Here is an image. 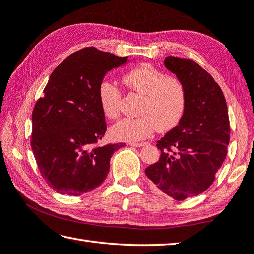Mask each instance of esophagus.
<instances>
[{"mask_svg":"<svg viewBox=\"0 0 254 254\" xmlns=\"http://www.w3.org/2000/svg\"><path fill=\"white\" fill-rule=\"evenodd\" d=\"M130 145L134 146V147H142V146H145L146 143H144V142H142V143H130Z\"/></svg>","mask_w":254,"mask_h":254,"instance_id":"obj_1","label":"esophagus"}]
</instances>
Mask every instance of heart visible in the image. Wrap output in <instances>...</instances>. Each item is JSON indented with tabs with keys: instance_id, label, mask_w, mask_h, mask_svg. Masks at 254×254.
Listing matches in <instances>:
<instances>
[{
	"instance_id": "1",
	"label": "heart",
	"mask_w": 254,
	"mask_h": 254,
	"mask_svg": "<svg viewBox=\"0 0 254 254\" xmlns=\"http://www.w3.org/2000/svg\"><path fill=\"white\" fill-rule=\"evenodd\" d=\"M122 82L128 90L143 96L137 118H126L111 127V135L119 141L137 142L151 136L155 130H172L183 120L187 108V91L176 77H166L148 63L137 64L123 74ZM102 113L109 119L120 114L121 92L112 82L103 81L98 91Z\"/></svg>"
}]
</instances>
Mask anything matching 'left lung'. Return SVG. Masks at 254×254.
<instances>
[{
    "instance_id": "1",
    "label": "left lung",
    "mask_w": 254,
    "mask_h": 254,
    "mask_svg": "<svg viewBox=\"0 0 254 254\" xmlns=\"http://www.w3.org/2000/svg\"><path fill=\"white\" fill-rule=\"evenodd\" d=\"M164 64L185 86L187 108L181 123L157 141L161 157L145 174L164 193L185 200L215 181L229 145V116L220 87L197 63L167 56Z\"/></svg>"
}]
</instances>
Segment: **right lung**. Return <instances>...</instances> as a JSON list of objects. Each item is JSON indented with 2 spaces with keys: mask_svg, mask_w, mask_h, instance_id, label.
Listing matches in <instances>:
<instances>
[{
  "mask_svg": "<svg viewBox=\"0 0 254 254\" xmlns=\"http://www.w3.org/2000/svg\"><path fill=\"white\" fill-rule=\"evenodd\" d=\"M127 57L80 49L52 72L32 114V150L42 176L54 190L80 196L106 180L112 154L124 143L96 146L107 131L98 91L104 74Z\"/></svg>",
  "mask_w": 254,
  "mask_h": 254,
  "instance_id": "obj_1",
  "label": "right lung"
}]
</instances>
